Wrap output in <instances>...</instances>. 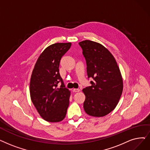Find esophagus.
I'll return each mask as SVG.
<instances>
[{
  "label": "esophagus",
  "instance_id": "34e87169",
  "mask_svg": "<svg viewBox=\"0 0 150 150\" xmlns=\"http://www.w3.org/2000/svg\"><path fill=\"white\" fill-rule=\"evenodd\" d=\"M80 89H73V91H74V92H75V93H78V92H80Z\"/></svg>",
  "mask_w": 150,
  "mask_h": 150
}]
</instances>
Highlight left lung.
I'll return each mask as SVG.
<instances>
[{"label": "left lung", "instance_id": "1", "mask_svg": "<svg viewBox=\"0 0 150 150\" xmlns=\"http://www.w3.org/2000/svg\"><path fill=\"white\" fill-rule=\"evenodd\" d=\"M85 58L88 79L91 86L83 89L86 98L83 103L85 112L101 117L115 108L123 89L120 70L112 53L102 45L91 40L79 43Z\"/></svg>", "mask_w": 150, "mask_h": 150}]
</instances>
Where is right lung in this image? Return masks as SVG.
Returning <instances> with one entry per match:
<instances>
[{
    "instance_id": "add662e5",
    "label": "right lung",
    "mask_w": 150,
    "mask_h": 150,
    "mask_svg": "<svg viewBox=\"0 0 150 150\" xmlns=\"http://www.w3.org/2000/svg\"><path fill=\"white\" fill-rule=\"evenodd\" d=\"M71 43H56L45 49L38 57L30 81L31 100L45 121L56 122L66 117L69 105L70 91L65 88L59 74L61 57ZM62 83L61 88H57Z\"/></svg>"
}]
</instances>
